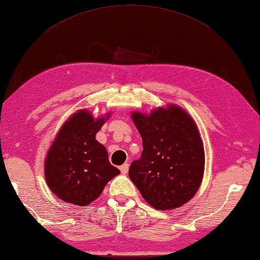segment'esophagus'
I'll use <instances>...</instances> for the list:
<instances>
[{
	"mask_svg": "<svg viewBox=\"0 0 260 260\" xmlns=\"http://www.w3.org/2000/svg\"><path fill=\"white\" fill-rule=\"evenodd\" d=\"M120 170H121V172H122L123 175H126L127 171H129V163H124V165L121 166Z\"/></svg>",
	"mask_w": 260,
	"mask_h": 260,
	"instance_id": "34e87169",
	"label": "esophagus"
}]
</instances>
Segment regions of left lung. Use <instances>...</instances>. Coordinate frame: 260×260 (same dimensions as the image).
Wrapping results in <instances>:
<instances>
[{
    "label": "left lung",
    "instance_id": "obj_1",
    "mask_svg": "<svg viewBox=\"0 0 260 260\" xmlns=\"http://www.w3.org/2000/svg\"><path fill=\"white\" fill-rule=\"evenodd\" d=\"M143 139L142 157L129 177L142 197L157 210H172L197 194L204 174V147L197 123L175 104L149 114L131 112Z\"/></svg>",
    "mask_w": 260,
    "mask_h": 260
}]
</instances>
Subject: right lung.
Wrapping results in <instances>:
<instances>
[{"instance_id": "1", "label": "right lung", "mask_w": 260, "mask_h": 260, "mask_svg": "<svg viewBox=\"0 0 260 260\" xmlns=\"http://www.w3.org/2000/svg\"><path fill=\"white\" fill-rule=\"evenodd\" d=\"M111 113L94 118L80 109L63 122L44 161L48 187L62 201L85 207L103 193L120 170L108 161L104 145L95 140Z\"/></svg>"}]
</instances>
